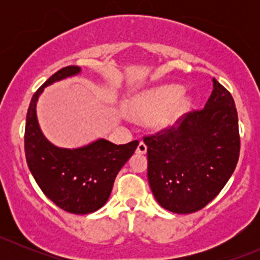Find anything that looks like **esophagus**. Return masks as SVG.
Masks as SVG:
<instances>
[{"mask_svg": "<svg viewBox=\"0 0 260 260\" xmlns=\"http://www.w3.org/2000/svg\"><path fill=\"white\" fill-rule=\"evenodd\" d=\"M136 152H137V153H140V154H145L147 152L146 143L145 142H140V145H138L137 149H136Z\"/></svg>", "mask_w": 260, "mask_h": 260, "instance_id": "1", "label": "esophagus"}]
</instances>
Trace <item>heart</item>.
Returning a JSON list of instances; mask_svg holds the SVG:
<instances>
[{
	"instance_id": "obj_1",
	"label": "heart",
	"mask_w": 260,
	"mask_h": 260,
	"mask_svg": "<svg viewBox=\"0 0 260 260\" xmlns=\"http://www.w3.org/2000/svg\"><path fill=\"white\" fill-rule=\"evenodd\" d=\"M191 98L182 94L181 86L166 85L133 96L129 112L137 119H151V127L162 132L179 124L191 108Z\"/></svg>"
}]
</instances>
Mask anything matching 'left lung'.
I'll return each instance as SVG.
<instances>
[{
  "label": "left lung",
  "instance_id": "left-lung-1",
  "mask_svg": "<svg viewBox=\"0 0 260 260\" xmlns=\"http://www.w3.org/2000/svg\"><path fill=\"white\" fill-rule=\"evenodd\" d=\"M212 86L205 108L188 112L177 127L143 137L149 187L157 203L171 212L191 214L205 208L239 159L234 99L215 78Z\"/></svg>",
  "mask_w": 260,
  "mask_h": 260
}]
</instances>
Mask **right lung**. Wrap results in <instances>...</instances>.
<instances>
[{
    "mask_svg": "<svg viewBox=\"0 0 260 260\" xmlns=\"http://www.w3.org/2000/svg\"><path fill=\"white\" fill-rule=\"evenodd\" d=\"M81 69L62 68L34 94L25 127V154L27 166L44 193L62 210L90 214L108 201L118 172L135 153L138 141L114 145L101 138L79 148H60L45 138L36 115L39 96L55 81L74 77Z\"/></svg>",
    "mask_w": 260,
    "mask_h": 260,
    "instance_id": "add662e5",
    "label": "right lung"
}]
</instances>
